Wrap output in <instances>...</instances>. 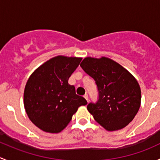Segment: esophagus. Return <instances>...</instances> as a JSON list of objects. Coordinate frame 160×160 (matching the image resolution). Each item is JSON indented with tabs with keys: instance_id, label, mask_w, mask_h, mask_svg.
I'll return each instance as SVG.
<instances>
[{
	"instance_id": "1",
	"label": "esophagus",
	"mask_w": 160,
	"mask_h": 160,
	"mask_svg": "<svg viewBox=\"0 0 160 160\" xmlns=\"http://www.w3.org/2000/svg\"><path fill=\"white\" fill-rule=\"evenodd\" d=\"M83 97H84V98L87 100V101H88V93H86V94H85Z\"/></svg>"
}]
</instances>
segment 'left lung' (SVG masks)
Segmentation results:
<instances>
[{"label":"left lung","mask_w":160,"mask_h":160,"mask_svg":"<svg viewBox=\"0 0 160 160\" xmlns=\"http://www.w3.org/2000/svg\"><path fill=\"white\" fill-rule=\"evenodd\" d=\"M84 72L93 78L99 98L87 108L107 131L125 128L134 119L141 104V89L131 72L107 57H86L80 63Z\"/></svg>","instance_id":"1"}]
</instances>
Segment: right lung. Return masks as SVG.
Wrapping results in <instances>:
<instances>
[{
    "label": "right lung",
    "instance_id": "obj_1",
    "mask_svg": "<svg viewBox=\"0 0 160 160\" xmlns=\"http://www.w3.org/2000/svg\"><path fill=\"white\" fill-rule=\"evenodd\" d=\"M82 58L57 56L42 64L28 78L24 91V106L32 123L49 133H59L67 126L80 106L88 104L68 83Z\"/></svg>",
    "mask_w": 160,
    "mask_h": 160
}]
</instances>
